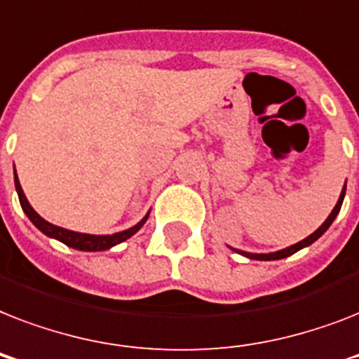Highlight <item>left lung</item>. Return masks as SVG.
Returning a JSON list of instances; mask_svg holds the SVG:
<instances>
[{"instance_id": "obj_1", "label": "left lung", "mask_w": 359, "mask_h": 359, "mask_svg": "<svg viewBox=\"0 0 359 359\" xmlns=\"http://www.w3.org/2000/svg\"><path fill=\"white\" fill-rule=\"evenodd\" d=\"M345 191H346V182L345 186H343V190H341V196L339 199H337V205L334 207V210L330 212V216L326 219H324V224L318 227L315 233H311V235L307 236V238L300 240V242H296V244L289 245V248H285V250H279V251H272V253H250V251H242V250H235V248H231L233 251H236V253H240V255L248 257V259H253V261H278V259H285V257L292 255V253H296V251L304 250V248H307V245H311L315 240H318L320 236L328 231V227L332 224H334V219L337 218V214H339L341 210V205H343V199H345Z\"/></svg>"}]
</instances>
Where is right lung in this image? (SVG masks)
Masks as SVG:
<instances>
[{
	"label": "right lung",
	"mask_w": 359,
	"mask_h": 359,
	"mask_svg": "<svg viewBox=\"0 0 359 359\" xmlns=\"http://www.w3.org/2000/svg\"><path fill=\"white\" fill-rule=\"evenodd\" d=\"M14 186H16V194H18L22 210H24L25 216L31 219V224L35 225L36 229L41 231V233H44L46 236H50V238L59 240V242H63L65 245H69V248H74V250L80 251H106L109 250V248H114V245L121 244V242L128 240L132 235H135V233L143 227V224H145L147 218H149V214H151V210H149L134 227L121 231V233H114V235H87V233H76V231L65 229V227L50 224V222H46L42 216L36 214L35 208L31 207L29 201H27V197H25L22 186H20L16 169H14Z\"/></svg>",
	"instance_id": "obj_1"
}]
</instances>
